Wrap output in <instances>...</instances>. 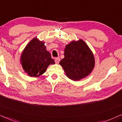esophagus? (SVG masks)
<instances>
[{
  "instance_id": "esophagus-1",
  "label": "esophagus",
  "mask_w": 122,
  "mask_h": 122,
  "mask_svg": "<svg viewBox=\"0 0 122 122\" xmlns=\"http://www.w3.org/2000/svg\"><path fill=\"white\" fill-rule=\"evenodd\" d=\"M60 61V58L58 57V58H56V59H55V62H56V64H58Z\"/></svg>"
}]
</instances>
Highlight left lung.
<instances>
[{
  "instance_id": "1",
  "label": "left lung",
  "mask_w": 122,
  "mask_h": 122,
  "mask_svg": "<svg viewBox=\"0 0 122 122\" xmlns=\"http://www.w3.org/2000/svg\"><path fill=\"white\" fill-rule=\"evenodd\" d=\"M64 58L59 62L69 79L78 81L92 73L95 66L94 55L84 41H71L64 49Z\"/></svg>"
}]
</instances>
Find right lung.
Instances as JSON below:
<instances>
[{
    "mask_svg": "<svg viewBox=\"0 0 122 122\" xmlns=\"http://www.w3.org/2000/svg\"><path fill=\"white\" fill-rule=\"evenodd\" d=\"M44 44V42L35 37L26 45L21 53L20 61L23 69L31 77L41 76L50 64H55Z\"/></svg>",
    "mask_w": 122,
    "mask_h": 122,
    "instance_id": "right-lung-1",
    "label": "right lung"
}]
</instances>
